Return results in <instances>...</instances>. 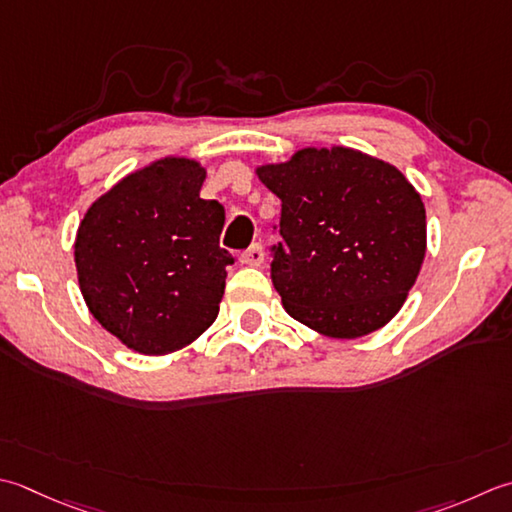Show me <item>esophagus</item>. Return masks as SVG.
Segmentation results:
<instances>
[{
    "mask_svg": "<svg viewBox=\"0 0 512 512\" xmlns=\"http://www.w3.org/2000/svg\"><path fill=\"white\" fill-rule=\"evenodd\" d=\"M242 264L246 266H262L264 264V248L262 244H253L242 253Z\"/></svg>",
    "mask_w": 512,
    "mask_h": 512,
    "instance_id": "esophagus-1",
    "label": "esophagus"
}]
</instances>
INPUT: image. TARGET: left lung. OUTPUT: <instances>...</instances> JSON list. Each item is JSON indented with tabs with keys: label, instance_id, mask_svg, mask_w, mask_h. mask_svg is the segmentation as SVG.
<instances>
[{
	"label": "left lung",
	"instance_id": "obj_1",
	"mask_svg": "<svg viewBox=\"0 0 512 512\" xmlns=\"http://www.w3.org/2000/svg\"><path fill=\"white\" fill-rule=\"evenodd\" d=\"M257 175L282 199L270 279L286 313L337 339L386 326L426 255V210L408 179L344 146L304 148Z\"/></svg>",
	"mask_w": 512,
	"mask_h": 512
}]
</instances>
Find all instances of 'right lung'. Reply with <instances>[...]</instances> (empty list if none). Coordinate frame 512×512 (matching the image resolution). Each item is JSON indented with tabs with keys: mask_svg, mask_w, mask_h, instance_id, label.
<instances>
[{
	"mask_svg": "<svg viewBox=\"0 0 512 512\" xmlns=\"http://www.w3.org/2000/svg\"><path fill=\"white\" fill-rule=\"evenodd\" d=\"M206 170L166 157L124 177L88 208L75 239L93 317L119 342L166 355L215 322L235 257L219 246L224 206L202 199Z\"/></svg>",
	"mask_w": 512,
	"mask_h": 512,
	"instance_id": "right-lung-1",
	"label": "right lung"
}]
</instances>
